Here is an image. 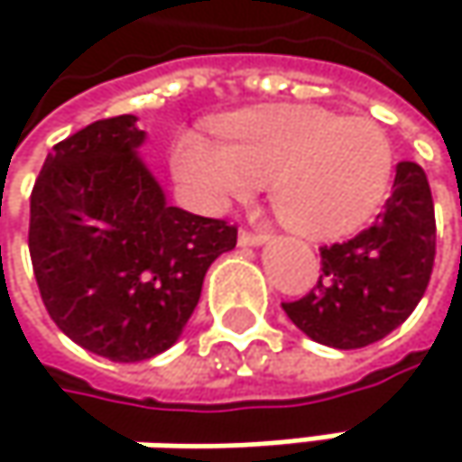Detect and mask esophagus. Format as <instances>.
Returning <instances> with one entry per match:
<instances>
[{
  "label": "esophagus",
  "mask_w": 462,
  "mask_h": 462,
  "mask_svg": "<svg viewBox=\"0 0 462 462\" xmlns=\"http://www.w3.org/2000/svg\"><path fill=\"white\" fill-rule=\"evenodd\" d=\"M237 243H240L243 248H259V245H264V243H267V235H262V232L240 230V235H237Z\"/></svg>",
  "instance_id": "34e87169"
}]
</instances>
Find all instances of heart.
Returning a JSON list of instances; mask_svg holds the SVG:
<instances>
[{
	"instance_id": "heart-1",
	"label": "heart",
	"mask_w": 462,
	"mask_h": 462,
	"mask_svg": "<svg viewBox=\"0 0 462 462\" xmlns=\"http://www.w3.org/2000/svg\"><path fill=\"white\" fill-rule=\"evenodd\" d=\"M179 176L211 203H240L273 187L278 219L300 235L337 237L372 222L391 189L393 146L364 117L270 112L230 123L219 143L187 139Z\"/></svg>"
}]
</instances>
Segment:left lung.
Segmentation results:
<instances>
[{
	"label": "left lung",
	"instance_id": "8db88e82",
	"mask_svg": "<svg viewBox=\"0 0 462 462\" xmlns=\"http://www.w3.org/2000/svg\"><path fill=\"white\" fill-rule=\"evenodd\" d=\"M433 256L436 219L425 171L399 162L380 222L347 243L323 245L319 286L297 302H283V310L321 345L366 347L412 316L428 289Z\"/></svg>",
	"mask_w": 462,
	"mask_h": 462
}]
</instances>
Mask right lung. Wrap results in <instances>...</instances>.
<instances>
[{
  "instance_id": "add662e5",
  "label": "right lung",
  "mask_w": 462,
  "mask_h": 462,
  "mask_svg": "<svg viewBox=\"0 0 462 462\" xmlns=\"http://www.w3.org/2000/svg\"><path fill=\"white\" fill-rule=\"evenodd\" d=\"M139 117L98 120L55 143L32 189L29 251L50 319L117 364L168 350L237 230L168 203L141 160Z\"/></svg>"
}]
</instances>
